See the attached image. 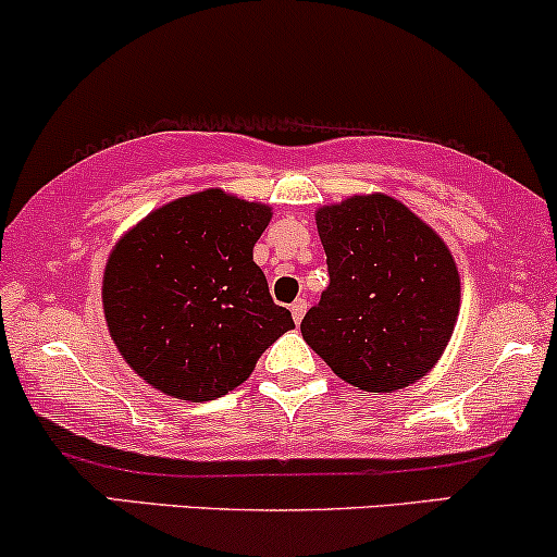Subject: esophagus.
<instances>
[{
	"label": "esophagus",
	"instance_id": "1",
	"mask_svg": "<svg viewBox=\"0 0 557 557\" xmlns=\"http://www.w3.org/2000/svg\"><path fill=\"white\" fill-rule=\"evenodd\" d=\"M289 310H292V318H294V322H297V325H299L301 318H305V312H307V301H305V299L292 301Z\"/></svg>",
	"mask_w": 557,
	"mask_h": 557
}]
</instances>
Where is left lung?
<instances>
[{
    "label": "left lung",
    "mask_w": 557,
    "mask_h": 557,
    "mask_svg": "<svg viewBox=\"0 0 557 557\" xmlns=\"http://www.w3.org/2000/svg\"><path fill=\"white\" fill-rule=\"evenodd\" d=\"M331 284L301 338L367 393L410 387L436 367L459 314V271L442 237L387 194L320 206Z\"/></svg>",
    "instance_id": "obj_1"
}]
</instances>
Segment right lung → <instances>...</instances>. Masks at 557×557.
Instances as JSON below:
<instances>
[{"label": "right lung", "mask_w": 557, "mask_h": 557, "mask_svg": "<svg viewBox=\"0 0 557 557\" xmlns=\"http://www.w3.org/2000/svg\"><path fill=\"white\" fill-rule=\"evenodd\" d=\"M271 216L268 203L206 188L149 211L113 245L102 312L144 382L177 400H216L292 331L252 260Z\"/></svg>", "instance_id": "right-lung-1"}]
</instances>
